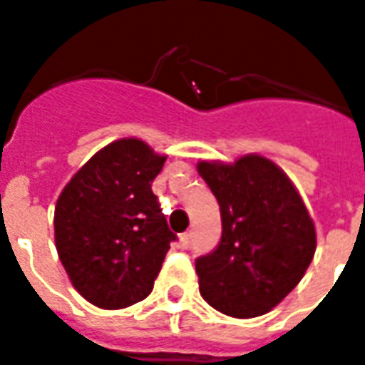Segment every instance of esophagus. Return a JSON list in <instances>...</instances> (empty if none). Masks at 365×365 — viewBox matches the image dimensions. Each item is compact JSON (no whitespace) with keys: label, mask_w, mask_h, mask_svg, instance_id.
Listing matches in <instances>:
<instances>
[{"label":"esophagus","mask_w":365,"mask_h":365,"mask_svg":"<svg viewBox=\"0 0 365 365\" xmlns=\"http://www.w3.org/2000/svg\"><path fill=\"white\" fill-rule=\"evenodd\" d=\"M191 236H193V232H185V234H182V245L183 247H190L191 244Z\"/></svg>","instance_id":"34e87169"}]
</instances>
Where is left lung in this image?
<instances>
[{"mask_svg":"<svg viewBox=\"0 0 365 365\" xmlns=\"http://www.w3.org/2000/svg\"><path fill=\"white\" fill-rule=\"evenodd\" d=\"M220 207L222 236L195 259L199 290L218 312L247 319L271 312L298 284L315 253V228L282 170L263 156L201 162Z\"/></svg>","mask_w":365,"mask_h":365,"instance_id":"left-lung-1","label":"left lung"}]
</instances>
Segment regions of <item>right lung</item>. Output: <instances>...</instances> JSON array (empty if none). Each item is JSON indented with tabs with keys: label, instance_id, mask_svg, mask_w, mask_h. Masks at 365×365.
Masks as SVG:
<instances>
[{
	"label": "right lung",
	"instance_id": "right-lung-1",
	"mask_svg": "<svg viewBox=\"0 0 365 365\" xmlns=\"http://www.w3.org/2000/svg\"><path fill=\"white\" fill-rule=\"evenodd\" d=\"M164 160L139 139H121L98 150L59 195L58 255L81 296L102 309L147 298L178 240L150 190Z\"/></svg>",
	"mask_w": 365,
	"mask_h": 365
}]
</instances>
